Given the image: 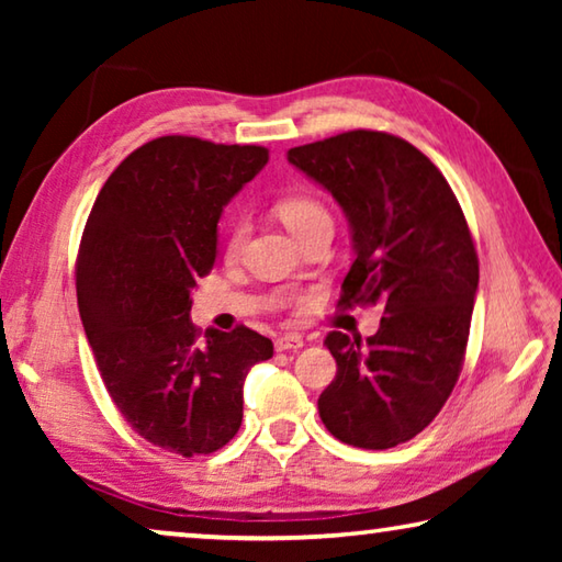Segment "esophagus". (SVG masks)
<instances>
[{"instance_id":"1","label":"esophagus","mask_w":562,"mask_h":562,"mask_svg":"<svg viewBox=\"0 0 562 562\" xmlns=\"http://www.w3.org/2000/svg\"><path fill=\"white\" fill-rule=\"evenodd\" d=\"M302 347H304V339H302V335H294V331L274 339V349L278 351H297Z\"/></svg>"}]
</instances>
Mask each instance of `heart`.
<instances>
[{"instance_id": "obj_1", "label": "heart", "mask_w": 562, "mask_h": 562, "mask_svg": "<svg viewBox=\"0 0 562 562\" xmlns=\"http://www.w3.org/2000/svg\"><path fill=\"white\" fill-rule=\"evenodd\" d=\"M274 211H278L280 221L288 225L297 237L302 233H307L310 227L319 225V223H331L327 205L322 203L319 198L310 195V193L284 195ZM247 231H250V227H247L245 217H235L231 227H227V235H225V255H227V258H237V255H240Z\"/></svg>"}]
</instances>
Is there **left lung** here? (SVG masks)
Masks as SVG:
<instances>
[{
    "mask_svg": "<svg viewBox=\"0 0 562 562\" xmlns=\"http://www.w3.org/2000/svg\"><path fill=\"white\" fill-rule=\"evenodd\" d=\"M288 160L349 221L357 258L339 304L384 310L367 341L327 335L337 376L319 418L341 443L392 449L424 431L459 382L479 290L469 223L441 170L392 133L347 131L290 148Z\"/></svg>",
    "mask_w": 562,
    "mask_h": 562,
    "instance_id": "1",
    "label": "left lung"
}]
</instances>
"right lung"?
<instances>
[{
  "mask_svg": "<svg viewBox=\"0 0 562 562\" xmlns=\"http://www.w3.org/2000/svg\"><path fill=\"white\" fill-rule=\"evenodd\" d=\"M268 158L262 146L148 140L103 183L81 235L76 297L103 386L133 431L186 459L233 439L245 376L272 357L250 327L201 339L190 322L223 207Z\"/></svg>",
  "mask_w": 562,
  "mask_h": 562,
  "instance_id": "obj_1",
  "label": "right lung"
}]
</instances>
